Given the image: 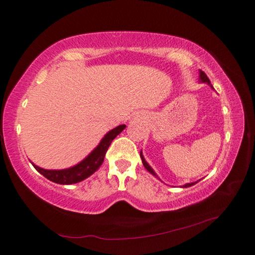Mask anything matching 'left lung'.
Here are the masks:
<instances>
[{
    "label": "left lung",
    "mask_w": 255,
    "mask_h": 255,
    "mask_svg": "<svg viewBox=\"0 0 255 255\" xmlns=\"http://www.w3.org/2000/svg\"><path fill=\"white\" fill-rule=\"evenodd\" d=\"M199 80H200V82H204V83H208V85H209L212 89H214V87H212V85L210 83V80H209V78L207 77V74L203 72V71H201L200 70V78H199ZM140 157H141V160H142V164H143V166H144V168L148 170V172L150 173V174H152L153 176L155 177H157V178H159L158 177V175L155 173V170H153L152 168H151V166H150L147 161H145V159H144V157H143V155H142V150H141V152H140ZM194 184H197V182H193V183H186V184H184V185H182L181 187H190V186H192V185H194Z\"/></svg>",
    "instance_id": "left-lung-1"
}]
</instances>
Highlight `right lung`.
Returning a JSON list of instances; mask_svg holds the SVG:
<instances>
[{"instance_id": "obj_1", "label": "right lung", "mask_w": 255, "mask_h": 255, "mask_svg": "<svg viewBox=\"0 0 255 255\" xmlns=\"http://www.w3.org/2000/svg\"><path fill=\"white\" fill-rule=\"evenodd\" d=\"M125 128V125H119L107 132L105 136L100 140L97 147H96L93 151H91L85 159L81 160L79 164L74 165L70 168L65 169H44L41 167L37 166L31 162L32 166L35 167L37 172H39L43 176H45L49 181L57 184L62 185H69V184H76L89 177L93 175L96 170H97L100 166H102L104 158H105L106 151L108 150L112 141L118 136L121 132Z\"/></svg>"}]
</instances>
